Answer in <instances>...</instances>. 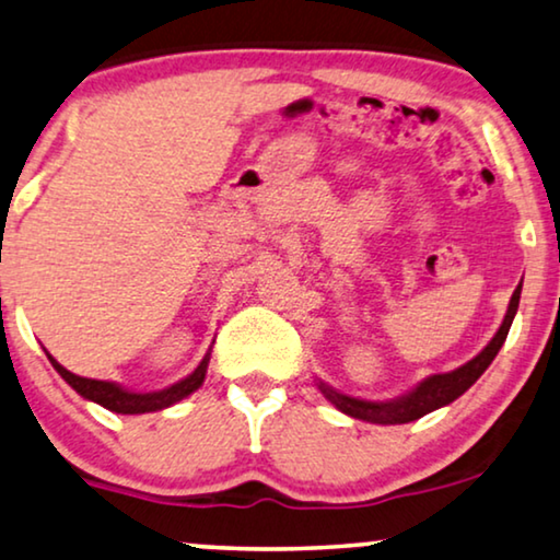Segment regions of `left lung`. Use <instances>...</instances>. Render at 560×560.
Returning <instances> with one entry per match:
<instances>
[{
  "mask_svg": "<svg viewBox=\"0 0 560 560\" xmlns=\"http://www.w3.org/2000/svg\"><path fill=\"white\" fill-rule=\"evenodd\" d=\"M520 290H523V282H520L517 290L510 298L508 316H504L500 331L494 334V339L489 341L487 347L471 359V362H466L464 366H458V370H454V372L431 374V377H425L416 389H410L408 395L395 397V400H385V402H372V400H359V397L336 393V389L328 387L326 382H318V389L324 393L326 400L334 402L341 412H347V416H351V418L366 420V423L397 425V423H410V420L423 418L425 412L439 410V408H443V405L454 402L456 397H462L466 389H469L474 382L485 374L487 366L492 364L497 351L502 349L504 339H508L512 318H515V313H517Z\"/></svg>",
  "mask_w": 560,
  "mask_h": 560,
  "instance_id": "obj_1",
  "label": "left lung"
}]
</instances>
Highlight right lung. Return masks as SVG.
Wrapping results in <instances>:
<instances>
[{
    "label": "right lung",
    "instance_id": "right-lung-1",
    "mask_svg": "<svg viewBox=\"0 0 560 560\" xmlns=\"http://www.w3.org/2000/svg\"><path fill=\"white\" fill-rule=\"evenodd\" d=\"M48 359H50V364L56 366V372L60 374V377H63L81 397H86V400L102 405V408L112 410V412H121V416H140V412H155V410L171 408V405L183 400V397H188L190 393H196V389L203 385L206 366H209V354H206L201 359V364H198L186 380L175 382V385L165 387V389H158V393H132V389L119 387L117 382L79 377V374L68 372L63 364H58L50 354H48Z\"/></svg>",
    "mask_w": 560,
    "mask_h": 560
}]
</instances>
